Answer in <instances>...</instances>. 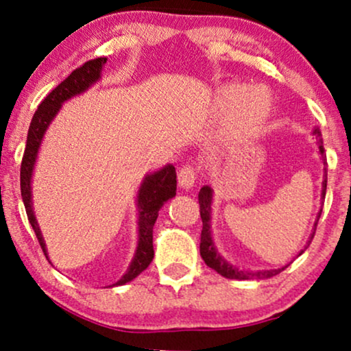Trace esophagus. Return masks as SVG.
<instances>
[{"label": "esophagus", "instance_id": "esophagus-1", "mask_svg": "<svg viewBox=\"0 0 351 351\" xmlns=\"http://www.w3.org/2000/svg\"><path fill=\"white\" fill-rule=\"evenodd\" d=\"M196 181V168L193 165H186L178 171V184L183 189H191Z\"/></svg>", "mask_w": 351, "mask_h": 351}]
</instances>
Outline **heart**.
Instances as JSON below:
<instances>
[{"label":"heart","mask_w":351,"mask_h":351,"mask_svg":"<svg viewBox=\"0 0 351 351\" xmlns=\"http://www.w3.org/2000/svg\"><path fill=\"white\" fill-rule=\"evenodd\" d=\"M215 110L217 114L228 110L216 135V148L221 152L234 150L261 134L271 117L272 99L267 88L261 86L226 84L216 90Z\"/></svg>","instance_id":"heart-1"}]
</instances>
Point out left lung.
I'll return each mask as SVG.
<instances>
[{
	"label": "left lung",
	"instance_id": "8db88e82",
	"mask_svg": "<svg viewBox=\"0 0 351 351\" xmlns=\"http://www.w3.org/2000/svg\"><path fill=\"white\" fill-rule=\"evenodd\" d=\"M313 135L317 136V143H318V152H320L322 155V160H324V181H322V199L325 198V191H327V156H325V150H324V142H322V134L318 128H313ZM198 199H199V215H201V221H203V231H201V243H199V252H201V257H203V261L206 263L208 267L215 269L217 274H221L223 277H226V279H236V280H252V279H259V280H264V279H271V277L277 276V274L284 271L287 265H284V267H279V269H271V271H244V269H237L236 265H232L231 263H228L226 259H224L223 256H221L219 252H217L216 245H215V241H213V234H211V204H213V188L211 186H203L201 188L199 195H198ZM320 215L322 211H318L317 215V221L315 224H313V231L312 234H310L308 241H307V245L304 247L305 249L308 247V244L312 243L313 239V234H315V229H317V223L318 219H320ZM304 251L299 252V256Z\"/></svg>",
	"mask_w": 351,
	"mask_h": 351
}]
</instances>
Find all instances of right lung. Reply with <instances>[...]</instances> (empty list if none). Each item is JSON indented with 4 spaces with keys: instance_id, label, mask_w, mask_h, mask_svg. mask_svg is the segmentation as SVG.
<instances>
[{
    "instance_id": "right-lung-1",
    "label": "right lung",
    "mask_w": 351,
    "mask_h": 351,
    "mask_svg": "<svg viewBox=\"0 0 351 351\" xmlns=\"http://www.w3.org/2000/svg\"><path fill=\"white\" fill-rule=\"evenodd\" d=\"M107 58H97L94 60H87L79 69L72 71V74L64 82H60L54 90L47 95L46 99L39 104L38 110L31 120L29 130H27L26 148H24L23 162H21V196L24 208H26L27 219L33 226L36 237L41 244L44 256H47L46 243L41 229H39L38 219H36L33 208V191H31V183H33V171L36 160H38L39 148H41L43 138L46 135L47 128L54 117L59 114L60 107L64 102L75 97V95L84 94L87 88H90L95 82H99L102 75V67L106 66ZM176 195V171L173 165H165L158 171H153L147 175L140 184L138 193H136V208H138V241H136V249L127 272L117 280L115 285H123L127 282L134 280L140 276L145 269L150 265L153 261V226L158 217L160 208L167 203L168 199L175 198ZM51 263V261H49Z\"/></svg>"
}]
</instances>
